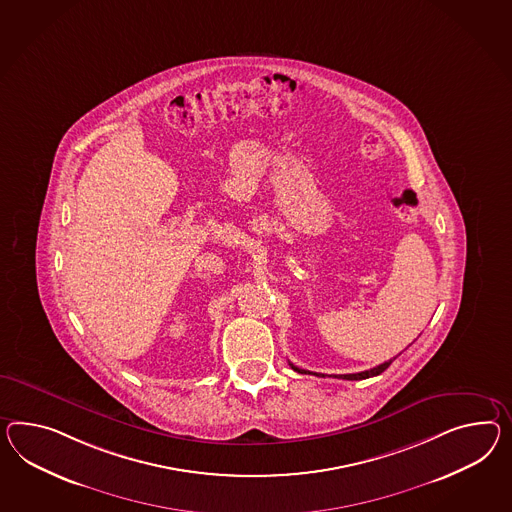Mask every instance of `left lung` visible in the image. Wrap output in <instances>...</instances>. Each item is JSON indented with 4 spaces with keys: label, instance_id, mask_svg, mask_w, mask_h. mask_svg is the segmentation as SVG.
Returning <instances> with one entry per match:
<instances>
[{
    "label": "left lung",
    "instance_id": "left-lung-1",
    "mask_svg": "<svg viewBox=\"0 0 512 512\" xmlns=\"http://www.w3.org/2000/svg\"><path fill=\"white\" fill-rule=\"evenodd\" d=\"M395 358L392 360H388V362H384V364H380V366L373 367V369H367V371H360V373H349V375H338L340 379L345 380H362L369 379V377H375V375H380L384 369H388L390 364L394 362ZM289 366L293 367L295 371H299V373H312V371H306V369H301V367L293 366V364H289ZM317 377H325L323 373H314Z\"/></svg>",
    "mask_w": 512,
    "mask_h": 512
}]
</instances>
